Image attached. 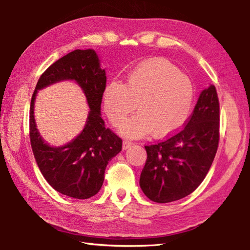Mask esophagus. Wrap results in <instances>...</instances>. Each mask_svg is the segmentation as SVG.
<instances>
[{
	"label": "esophagus",
	"instance_id": "obj_1",
	"mask_svg": "<svg viewBox=\"0 0 250 250\" xmlns=\"http://www.w3.org/2000/svg\"><path fill=\"white\" fill-rule=\"evenodd\" d=\"M132 144H133V143H132V142L125 140L124 143H122V149H128V148H129Z\"/></svg>",
	"mask_w": 250,
	"mask_h": 250
}]
</instances>
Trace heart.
Instances as JSON below:
<instances>
[{
    "label": "heart",
    "instance_id": "1",
    "mask_svg": "<svg viewBox=\"0 0 250 250\" xmlns=\"http://www.w3.org/2000/svg\"><path fill=\"white\" fill-rule=\"evenodd\" d=\"M194 101L191 79L166 59H151L132 71L126 83L110 82L105 87L103 106L111 124L118 125L136 108L140 111L120 126L130 137H166L187 121Z\"/></svg>",
    "mask_w": 250,
    "mask_h": 250
}]
</instances>
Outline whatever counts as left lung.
<instances>
[{
    "label": "left lung",
    "instance_id": "1",
    "mask_svg": "<svg viewBox=\"0 0 250 250\" xmlns=\"http://www.w3.org/2000/svg\"><path fill=\"white\" fill-rule=\"evenodd\" d=\"M215 86L200 94L183 129L145 146L140 186L148 199L168 203L192 193L203 182L219 144L220 111Z\"/></svg>",
    "mask_w": 250,
    "mask_h": 250
}]
</instances>
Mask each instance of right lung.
Wrapping results in <instances>:
<instances>
[{
	"mask_svg": "<svg viewBox=\"0 0 250 250\" xmlns=\"http://www.w3.org/2000/svg\"><path fill=\"white\" fill-rule=\"evenodd\" d=\"M73 79L84 90L92 109L87 124L77 139L62 147H50L41 140L34 121V100L37 89ZM106 87L105 70L92 49L74 50L51 64L42 74L30 105V142L41 173L52 188L74 199L97 194L104 182L106 166L121 151L122 140L101 117V104Z\"/></svg>",
	"mask_w": 250,
	"mask_h": 250,
	"instance_id": "1",
	"label": "right lung"
}]
</instances>
